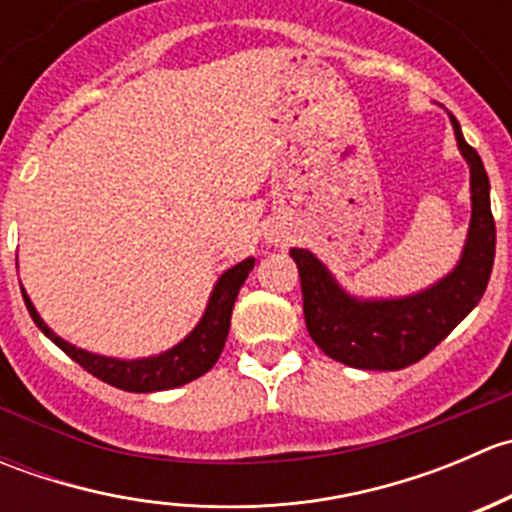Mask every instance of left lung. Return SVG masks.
Wrapping results in <instances>:
<instances>
[{"label":"left lung","instance_id":"8db88e82","mask_svg":"<svg viewBox=\"0 0 512 512\" xmlns=\"http://www.w3.org/2000/svg\"><path fill=\"white\" fill-rule=\"evenodd\" d=\"M456 141L471 165V230L456 270L426 292L386 302H359L339 289L327 267L307 250H289L302 285L304 322L319 349L342 364L396 371L438 347L483 297L495 260V220L490 183L476 148L468 146L451 116Z\"/></svg>","mask_w":512,"mask_h":512}]
</instances>
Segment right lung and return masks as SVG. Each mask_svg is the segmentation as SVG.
Returning a JSON list of instances; mask_svg holds the SVG:
<instances>
[{"label":"right lung","instance_id":"1","mask_svg":"<svg viewBox=\"0 0 512 512\" xmlns=\"http://www.w3.org/2000/svg\"><path fill=\"white\" fill-rule=\"evenodd\" d=\"M252 267H255V260L247 257V260L237 262L235 267H230V270L220 277L218 285L213 289V294H210V302H208V309H205L203 319H200L198 327H195L193 332L178 344V347H173L170 352L160 356H151V359H138V361L108 359V356L89 354L84 352V349L71 347L69 342L56 337V334L41 322L32 299L27 297L24 289H22V297L36 327H39L41 332H44L46 337L61 349V352L69 354L76 364L84 366V369L89 371V374H94L96 379L116 386V389L148 394V391H163V389L183 386L188 384V381L203 376L205 371L213 369L215 361H218L220 354H223L227 332H230L232 304H235L237 292H240L242 282L247 280Z\"/></svg>","mask_w":512,"mask_h":512}]
</instances>
